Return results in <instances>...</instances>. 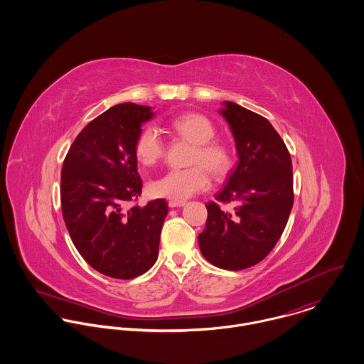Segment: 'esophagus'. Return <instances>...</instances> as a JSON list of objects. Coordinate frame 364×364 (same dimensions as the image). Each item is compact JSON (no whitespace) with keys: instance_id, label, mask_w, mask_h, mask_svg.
<instances>
[{"instance_id":"34e87169","label":"esophagus","mask_w":364,"mask_h":364,"mask_svg":"<svg viewBox=\"0 0 364 364\" xmlns=\"http://www.w3.org/2000/svg\"><path fill=\"white\" fill-rule=\"evenodd\" d=\"M168 206L171 208H182V206H185V202H182V200H169Z\"/></svg>"}]
</instances>
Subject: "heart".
<instances>
[{
    "mask_svg": "<svg viewBox=\"0 0 364 364\" xmlns=\"http://www.w3.org/2000/svg\"><path fill=\"white\" fill-rule=\"evenodd\" d=\"M172 133L179 139L193 144L185 169H172L149 183V193L154 198L185 200L199 192L206 191L211 178L207 169L215 176H224L232 164L230 149L217 140L214 124L199 113H185L176 116L169 124ZM165 153V143L154 126L144 127L134 143V154L143 165H154Z\"/></svg>",
    "mask_w": 364,
    "mask_h": 364,
    "instance_id": "heart-1",
    "label": "heart"
}]
</instances>
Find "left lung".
I'll return each mask as SVG.
<instances>
[{"mask_svg":"<svg viewBox=\"0 0 364 364\" xmlns=\"http://www.w3.org/2000/svg\"><path fill=\"white\" fill-rule=\"evenodd\" d=\"M220 113L230 124L240 161L215 200L235 208L206 205L199 247L214 266L242 270L264 259L284 231L294 202L291 158L263 116L234 102H224Z\"/></svg>","mask_w":364,"mask_h":364,"instance_id":"8db88e82","label":"left lung"}]
</instances>
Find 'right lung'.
<instances>
[{
  "mask_svg": "<svg viewBox=\"0 0 364 364\" xmlns=\"http://www.w3.org/2000/svg\"><path fill=\"white\" fill-rule=\"evenodd\" d=\"M153 116L150 106H112L81 130L61 168V210L70 237L81 257L109 277H137L158 258L166 202L129 206L143 188L134 143Z\"/></svg>",
  "mask_w": 364,
  "mask_h": 364,
  "instance_id": "obj_1",
  "label": "right lung"
}]
</instances>
